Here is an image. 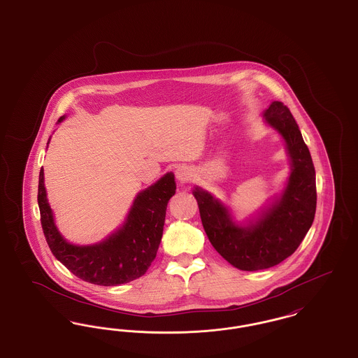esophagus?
Here are the masks:
<instances>
[{
	"instance_id": "esophagus-1",
	"label": "esophagus",
	"mask_w": 358,
	"mask_h": 358,
	"mask_svg": "<svg viewBox=\"0 0 358 358\" xmlns=\"http://www.w3.org/2000/svg\"><path fill=\"white\" fill-rule=\"evenodd\" d=\"M176 176H177V178L181 181V182H187L190 180V177H192V171L187 166H180V168H177V171H176Z\"/></svg>"
}]
</instances>
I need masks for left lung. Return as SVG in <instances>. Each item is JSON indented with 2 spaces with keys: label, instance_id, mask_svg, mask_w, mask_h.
<instances>
[{
  "label": "left lung",
  "instance_id": "8db88e82",
  "mask_svg": "<svg viewBox=\"0 0 358 358\" xmlns=\"http://www.w3.org/2000/svg\"><path fill=\"white\" fill-rule=\"evenodd\" d=\"M264 117L285 138L291 158L292 171L282 199L259 222L243 228L209 193L199 187L193 192L210 244L244 271L266 270L292 255L314 222L317 208L314 164L289 107L273 102Z\"/></svg>",
  "mask_w": 358,
  "mask_h": 358
}]
</instances>
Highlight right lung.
Wrapping results in <instances>:
<instances>
[{"label": "right lung", "instance_id": "right-lung-1", "mask_svg": "<svg viewBox=\"0 0 358 358\" xmlns=\"http://www.w3.org/2000/svg\"><path fill=\"white\" fill-rule=\"evenodd\" d=\"M174 193V176L168 173L136 196L127 222L120 231L99 244L87 247L69 244L57 232L43 169L38 176L37 201L43 232L53 256L85 282L118 286L142 276L150 267L162 238L168 201Z\"/></svg>", "mask_w": 358, "mask_h": 358}]
</instances>
